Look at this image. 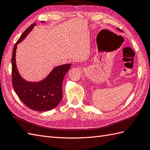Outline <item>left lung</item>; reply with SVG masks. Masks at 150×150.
<instances>
[{
    "label": "left lung",
    "instance_id": "1",
    "mask_svg": "<svg viewBox=\"0 0 150 150\" xmlns=\"http://www.w3.org/2000/svg\"><path fill=\"white\" fill-rule=\"evenodd\" d=\"M118 29V30H119V31H120V32H122V30H120V29H119V28H117Z\"/></svg>",
    "mask_w": 150,
    "mask_h": 150
}]
</instances>
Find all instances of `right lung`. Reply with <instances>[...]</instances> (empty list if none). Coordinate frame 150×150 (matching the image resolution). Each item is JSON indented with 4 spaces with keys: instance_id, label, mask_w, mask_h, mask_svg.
Masks as SVG:
<instances>
[{
    "instance_id": "1",
    "label": "right lung",
    "mask_w": 150,
    "mask_h": 150,
    "mask_svg": "<svg viewBox=\"0 0 150 150\" xmlns=\"http://www.w3.org/2000/svg\"><path fill=\"white\" fill-rule=\"evenodd\" d=\"M35 25L36 23L30 25L14 45L11 60L12 82L14 91L26 106L35 111L47 112L56 108L62 99L63 80L71 64H62L54 68L45 79L38 82H29L22 77L16 67L17 45L25 39Z\"/></svg>"
}]
</instances>
